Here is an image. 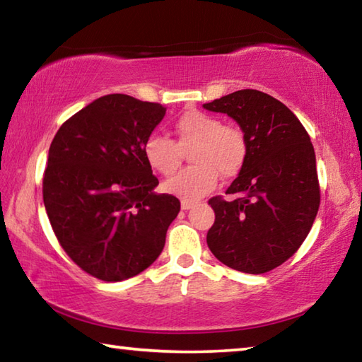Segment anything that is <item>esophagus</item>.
Wrapping results in <instances>:
<instances>
[{
	"mask_svg": "<svg viewBox=\"0 0 362 362\" xmlns=\"http://www.w3.org/2000/svg\"><path fill=\"white\" fill-rule=\"evenodd\" d=\"M194 206V203L193 201H188V199H182V209L183 211H188V209H192V207Z\"/></svg>",
	"mask_w": 362,
	"mask_h": 362,
	"instance_id": "1",
	"label": "esophagus"
}]
</instances>
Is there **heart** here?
I'll use <instances>...</instances> for the list:
<instances>
[{
	"mask_svg": "<svg viewBox=\"0 0 362 362\" xmlns=\"http://www.w3.org/2000/svg\"><path fill=\"white\" fill-rule=\"evenodd\" d=\"M177 140L151 134L144 144L148 166L161 175H173L182 164L183 150L192 146L194 166L180 170L164 183L168 193L194 201L216 188L218 175L233 179L241 173L247 159V140L236 126L222 124L218 116L187 110L174 122Z\"/></svg>",
	"mask_w": 362,
	"mask_h": 362,
	"instance_id": "heart-1",
	"label": "heart"
}]
</instances>
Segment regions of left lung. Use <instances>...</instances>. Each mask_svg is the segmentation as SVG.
<instances>
[{
    "label": "left lung",
    "instance_id": "obj_1",
    "mask_svg": "<svg viewBox=\"0 0 362 362\" xmlns=\"http://www.w3.org/2000/svg\"><path fill=\"white\" fill-rule=\"evenodd\" d=\"M203 107L228 115L247 140L246 164L226 189L235 199H209L216 222L207 246L226 267L267 273L297 252L320 209L313 144L297 116L260 90L241 89Z\"/></svg>",
    "mask_w": 362,
    "mask_h": 362
}]
</instances>
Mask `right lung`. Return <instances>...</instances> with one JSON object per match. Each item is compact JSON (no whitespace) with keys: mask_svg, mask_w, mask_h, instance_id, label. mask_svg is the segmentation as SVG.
<instances>
[{"mask_svg":"<svg viewBox=\"0 0 362 362\" xmlns=\"http://www.w3.org/2000/svg\"><path fill=\"white\" fill-rule=\"evenodd\" d=\"M166 115L161 103L108 94L66 119L49 148L42 201L57 241L90 276L116 283L161 254L180 211L158 179L144 144Z\"/></svg>","mask_w":362,"mask_h":362,"instance_id":"obj_1","label":"right lung"}]
</instances>
